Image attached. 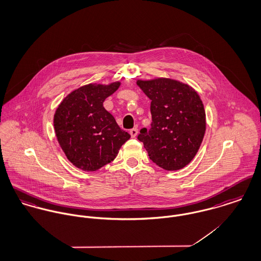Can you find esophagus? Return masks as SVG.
<instances>
[{"mask_svg":"<svg viewBox=\"0 0 261 261\" xmlns=\"http://www.w3.org/2000/svg\"><path fill=\"white\" fill-rule=\"evenodd\" d=\"M129 133H130V135H131L132 138H135V137L137 136V134H138V129H137V128H133V129L130 130Z\"/></svg>","mask_w":261,"mask_h":261,"instance_id":"1","label":"esophagus"}]
</instances>
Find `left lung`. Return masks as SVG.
Returning a JSON list of instances; mask_svg holds the SVG:
<instances>
[{
    "instance_id": "8db88e82",
    "label": "left lung",
    "mask_w": 261,
    "mask_h": 261,
    "mask_svg": "<svg viewBox=\"0 0 261 261\" xmlns=\"http://www.w3.org/2000/svg\"><path fill=\"white\" fill-rule=\"evenodd\" d=\"M151 100V128L140 130L138 140L159 167L179 170L196 155L202 143L206 120L197 92L179 81L158 78L137 81Z\"/></svg>"
}]
</instances>
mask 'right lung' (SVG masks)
<instances>
[{"label":"right lung","instance_id":"obj_1","mask_svg":"<svg viewBox=\"0 0 261 261\" xmlns=\"http://www.w3.org/2000/svg\"><path fill=\"white\" fill-rule=\"evenodd\" d=\"M120 86L89 84L69 94L59 105L54 128L59 144L76 167L96 171L115 159L130 134L103 106Z\"/></svg>","mask_w":261,"mask_h":261}]
</instances>
